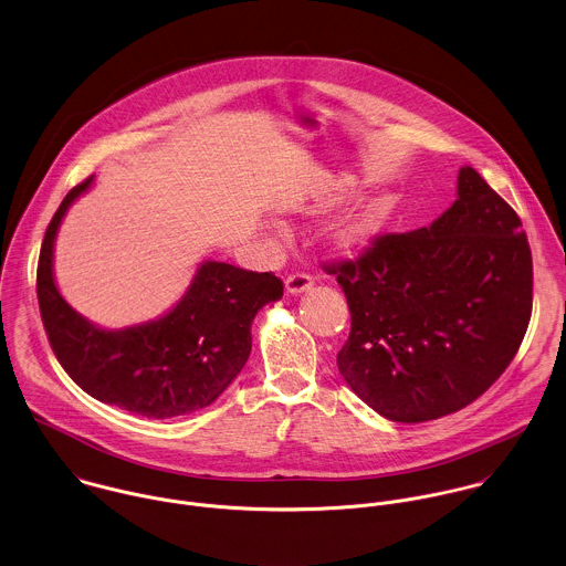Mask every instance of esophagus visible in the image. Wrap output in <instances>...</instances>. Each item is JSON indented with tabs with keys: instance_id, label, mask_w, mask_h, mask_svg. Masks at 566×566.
I'll list each match as a JSON object with an SVG mask.
<instances>
[{
	"instance_id": "obj_1",
	"label": "esophagus",
	"mask_w": 566,
	"mask_h": 566,
	"mask_svg": "<svg viewBox=\"0 0 566 566\" xmlns=\"http://www.w3.org/2000/svg\"><path fill=\"white\" fill-rule=\"evenodd\" d=\"M313 282H315V277H313L311 273H306V271H295V273H291V275L286 277V291L297 295V293L308 291V289L313 286Z\"/></svg>"
}]
</instances>
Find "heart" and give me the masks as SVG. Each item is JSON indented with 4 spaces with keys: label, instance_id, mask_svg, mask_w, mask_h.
<instances>
[{
    "label": "heart",
    "instance_id": "1",
    "mask_svg": "<svg viewBox=\"0 0 566 566\" xmlns=\"http://www.w3.org/2000/svg\"><path fill=\"white\" fill-rule=\"evenodd\" d=\"M380 214H382L380 208L369 206V208L360 210L356 217H352L349 221H345V223L335 231V238H337L339 247H343V249L358 247V244L374 231V227L378 226Z\"/></svg>",
    "mask_w": 566,
    "mask_h": 566
}]
</instances>
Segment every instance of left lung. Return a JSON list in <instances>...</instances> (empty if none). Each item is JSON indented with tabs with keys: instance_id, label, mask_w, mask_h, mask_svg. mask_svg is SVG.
I'll return each instance as SVG.
<instances>
[{
	"instance_id": "left-lung-1",
	"label": "left lung",
	"mask_w": 566,
	"mask_h": 566,
	"mask_svg": "<svg viewBox=\"0 0 566 566\" xmlns=\"http://www.w3.org/2000/svg\"><path fill=\"white\" fill-rule=\"evenodd\" d=\"M349 308L337 354L352 391L394 422L454 413L507 369L532 317V251L518 214L465 166L431 227L385 231L324 262Z\"/></svg>"
}]
</instances>
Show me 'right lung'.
<instances>
[{"label":"right lung","instance_id":"1","mask_svg":"<svg viewBox=\"0 0 566 566\" xmlns=\"http://www.w3.org/2000/svg\"><path fill=\"white\" fill-rule=\"evenodd\" d=\"M92 177L74 186L45 229L36 297L50 347L90 396L142 418L164 420L212 405L251 352L255 313L284 295L275 273L203 262L184 300L161 319L107 333L76 315L52 277V244L63 214Z\"/></svg>","mask_w":566,"mask_h":566}]
</instances>
